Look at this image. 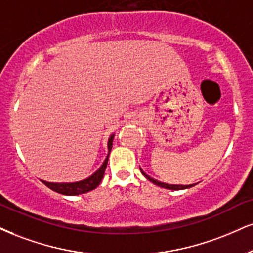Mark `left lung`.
<instances>
[{
  "mask_svg": "<svg viewBox=\"0 0 253 253\" xmlns=\"http://www.w3.org/2000/svg\"><path fill=\"white\" fill-rule=\"evenodd\" d=\"M139 169H141V168H139ZM141 172L143 173V176H144L146 179H149L151 183H154V184H156V185L161 186V188H164V189H169V190H184V189L192 188V186L195 185V184H190V185H178V184H168V183H163V182H160V180L152 178V177L149 176V174H146L142 169H141Z\"/></svg>",
  "mask_w": 253,
  "mask_h": 253,
  "instance_id": "8db88e82",
  "label": "left lung"
}]
</instances>
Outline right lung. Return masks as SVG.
I'll list each match as a JSON object with an SVG mask.
<instances>
[{"label": "right lung", "mask_w": 253, "mask_h": 253, "mask_svg": "<svg viewBox=\"0 0 253 253\" xmlns=\"http://www.w3.org/2000/svg\"><path fill=\"white\" fill-rule=\"evenodd\" d=\"M115 133L109 137L108 139V155L105 157L104 162H103L101 167L98 168L97 170L93 172L91 176H89L88 178L79 180V182H63V183H54V182H46V180L41 179L44 185L48 186L49 189H51L52 191L61 193V195L65 196H79L82 195V193L89 192L91 190L96 189L101 183V180L104 176V171L107 169V164L109 160V155H110V151L112 149V142H114Z\"/></svg>", "instance_id": "1"}]
</instances>
